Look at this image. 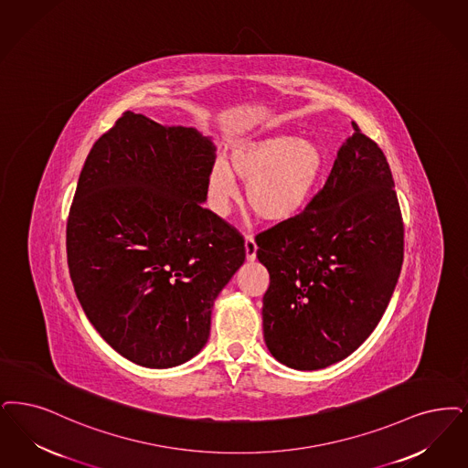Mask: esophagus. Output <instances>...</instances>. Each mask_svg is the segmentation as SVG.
<instances>
[{"label":"esophagus","mask_w":468,"mask_h":468,"mask_svg":"<svg viewBox=\"0 0 468 468\" xmlns=\"http://www.w3.org/2000/svg\"><path fill=\"white\" fill-rule=\"evenodd\" d=\"M256 252H258V245L254 242V239L250 235L245 237V256L247 261H254L256 260Z\"/></svg>","instance_id":"1"}]
</instances>
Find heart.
I'll use <instances>...</instances> for the list:
<instances>
[{"instance_id": "heart-1", "label": "heart", "mask_w": 468, "mask_h": 468, "mask_svg": "<svg viewBox=\"0 0 468 468\" xmlns=\"http://www.w3.org/2000/svg\"><path fill=\"white\" fill-rule=\"evenodd\" d=\"M325 168V150L314 139L283 132L247 139L231 150L228 165L216 160L208 170L210 204L216 212H226L239 179L247 185V204L260 219L283 223L312 200Z\"/></svg>"}]
</instances>
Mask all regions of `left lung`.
Returning <instances> with one entry per match:
<instances>
[{"label":"left lung","mask_w":468,"mask_h":468,"mask_svg":"<svg viewBox=\"0 0 468 468\" xmlns=\"http://www.w3.org/2000/svg\"><path fill=\"white\" fill-rule=\"evenodd\" d=\"M356 132L300 216L256 237L270 273L262 333L298 371L352 356L383 317L404 260V225L383 151Z\"/></svg>","instance_id":"obj_1"}]
</instances>
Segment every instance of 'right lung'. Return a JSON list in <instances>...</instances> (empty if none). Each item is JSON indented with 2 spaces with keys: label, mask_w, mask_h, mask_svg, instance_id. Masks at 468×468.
Instances as JSON below:
<instances>
[{
  "label": "right lung",
  "mask_w": 468,
  "mask_h": 468,
  "mask_svg": "<svg viewBox=\"0 0 468 468\" xmlns=\"http://www.w3.org/2000/svg\"><path fill=\"white\" fill-rule=\"evenodd\" d=\"M216 146L191 127L123 112L81 168L66 247L76 298L133 364L197 356L214 301L245 261L240 233L204 202Z\"/></svg>",
  "instance_id": "1"
}]
</instances>
